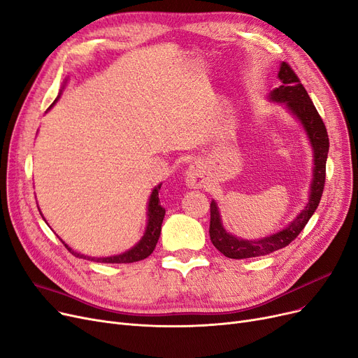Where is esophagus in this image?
<instances>
[{
  "label": "esophagus",
  "mask_w": 358,
  "mask_h": 358,
  "mask_svg": "<svg viewBox=\"0 0 358 358\" xmlns=\"http://www.w3.org/2000/svg\"><path fill=\"white\" fill-rule=\"evenodd\" d=\"M185 180H187V185L192 189H199V188L206 187L208 179H207V173H206L204 166L201 162H195V163L189 164Z\"/></svg>",
  "instance_id": "1"
}]
</instances>
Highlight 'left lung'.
Here are the masks:
<instances>
[{
	"label": "left lung",
	"mask_w": 358,
	"mask_h": 358,
	"mask_svg": "<svg viewBox=\"0 0 358 358\" xmlns=\"http://www.w3.org/2000/svg\"><path fill=\"white\" fill-rule=\"evenodd\" d=\"M278 78L280 87L275 88L268 94V99L273 103H279L287 107L298 122L303 124L310 145L313 148V180L310 185L308 203L301 210V213L279 232L264 236L262 239H242L232 234H229L223 227L222 216L217 203L211 199L210 204V239L223 255L229 259H251V257L267 255L280 248L289 245L291 242L303 231L313 213L316 211L324 188L326 179V160L329 152V138L326 126L319 116L303 83L299 82L295 71L289 64L282 63Z\"/></svg>",
	"instance_id": "1"
}]
</instances>
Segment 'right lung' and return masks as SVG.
<instances>
[{"label":"right lung","mask_w":358,"mask_h":358,"mask_svg":"<svg viewBox=\"0 0 358 358\" xmlns=\"http://www.w3.org/2000/svg\"><path fill=\"white\" fill-rule=\"evenodd\" d=\"M59 96L55 98V101L50 106V108L57 103V99H59ZM160 188H162V183L157 185V187L151 192L150 201H148V211H147L148 222H147L144 236H142L139 239L138 244L135 247H132L131 250H127V251H124L122 254H117V255H110V257H88V255H83L80 252L73 251L67 244H64L63 239H62L64 247L71 254L79 257V259H85V260H90V262H96V263H111V264L117 263V264H122V263H135V262H141V260L147 259V257L154 251V248L157 245V241H159V238H160L162 223H163L164 214H166V210L163 208V206L160 204V199H159Z\"/></svg>","instance_id":"right-lung-1"}]
</instances>
